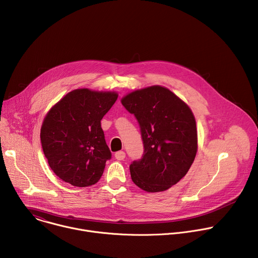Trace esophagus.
Segmentation results:
<instances>
[{"mask_svg":"<svg viewBox=\"0 0 258 258\" xmlns=\"http://www.w3.org/2000/svg\"><path fill=\"white\" fill-rule=\"evenodd\" d=\"M115 159L117 160H123L125 158V153L123 151H118L115 153Z\"/></svg>","mask_w":258,"mask_h":258,"instance_id":"esophagus-1","label":"esophagus"}]
</instances>
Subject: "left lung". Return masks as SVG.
Instances as JSON below:
<instances>
[{"mask_svg": "<svg viewBox=\"0 0 258 258\" xmlns=\"http://www.w3.org/2000/svg\"><path fill=\"white\" fill-rule=\"evenodd\" d=\"M120 101L137 117L145 148L142 159L130 165L133 181L148 193L168 190L187 174L197 154L191 108L162 86L135 90Z\"/></svg>", "mask_w": 258, "mask_h": 258, "instance_id": "1", "label": "left lung"}]
</instances>
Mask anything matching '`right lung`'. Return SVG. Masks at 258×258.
Here are the masks:
<instances>
[{
  "mask_svg": "<svg viewBox=\"0 0 258 258\" xmlns=\"http://www.w3.org/2000/svg\"><path fill=\"white\" fill-rule=\"evenodd\" d=\"M116 92L77 89L61 98L41 127L44 154L54 173L75 187H89L101 178L111 157L101 127L115 103Z\"/></svg>",
  "mask_w": 258,
  "mask_h": 258,
  "instance_id": "add662e5",
  "label": "right lung"
}]
</instances>
